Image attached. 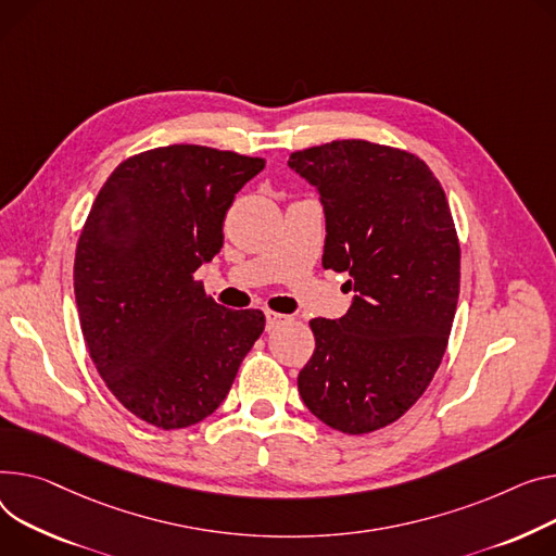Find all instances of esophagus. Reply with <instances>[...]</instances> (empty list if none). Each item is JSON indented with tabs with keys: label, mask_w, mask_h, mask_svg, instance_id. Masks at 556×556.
<instances>
[{
	"label": "esophagus",
	"mask_w": 556,
	"mask_h": 556,
	"mask_svg": "<svg viewBox=\"0 0 556 556\" xmlns=\"http://www.w3.org/2000/svg\"><path fill=\"white\" fill-rule=\"evenodd\" d=\"M286 321H290L288 315H281V313H275V311H266V330H275L281 324H286Z\"/></svg>",
	"instance_id": "34e87169"
}]
</instances>
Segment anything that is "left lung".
I'll list each match as a JSON object with an SVG mask.
<instances>
[{"mask_svg":"<svg viewBox=\"0 0 556 556\" xmlns=\"http://www.w3.org/2000/svg\"><path fill=\"white\" fill-rule=\"evenodd\" d=\"M288 165L321 197V266L355 290L344 317L311 319L300 395L324 425L371 433L412 409L445 355L460 290L452 210L429 165L395 147L332 140Z\"/></svg>","mask_w":556,"mask_h":556,"instance_id":"8db88e82","label":"left lung"}]
</instances>
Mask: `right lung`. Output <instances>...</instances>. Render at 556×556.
I'll use <instances>...</instances> for the list:
<instances>
[{
	"instance_id": "1",
	"label": "right lung",
	"mask_w": 556,
	"mask_h": 556,
	"mask_svg": "<svg viewBox=\"0 0 556 556\" xmlns=\"http://www.w3.org/2000/svg\"><path fill=\"white\" fill-rule=\"evenodd\" d=\"M264 167L201 144L156 147L123 161L91 205L73 264L85 344L147 425L214 414L264 332L262 311L220 306L194 277L224 245L235 194Z\"/></svg>"
}]
</instances>
